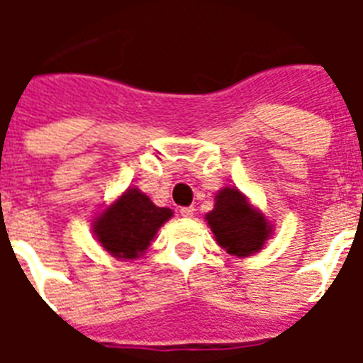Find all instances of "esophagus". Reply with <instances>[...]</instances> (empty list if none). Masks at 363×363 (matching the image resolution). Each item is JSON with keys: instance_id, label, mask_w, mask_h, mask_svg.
I'll use <instances>...</instances> for the list:
<instances>
[{"instance_id": "obj_1", "label": "esophagus", "mask_w": 363, "mask_h": 363, "mask_svg": "<svg viewBox=\"0 0 363 363\" xmlns=\"http://www.w3.org/2000/svg\"><path fill=\"white\" fill-rule=\"evenodd\" d=\"M181 215L184 216V218H190V216L196 215V209H194L192 205H190V207H182V209H181Z\"/></svg>"}]
</instances>
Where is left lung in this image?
Returning a JSON list of instances; mask_svg holds the SVG:
<instances>
[{
  "mask_svg": "<svg viewBox=\"0 0 363 363\" xmlns=\"http://www.w3.org/2000/svg\"><path fill=\"white\" fill-rule=\"evenodd\" d=\"M215 209L207 213V222L216 242L233 256H250L264 247L271 228L262 213L248 205L247 198L235 188H224L216 194Z\"/></svg>",
  "mask_w": 363,
  "mask_h": 363,
  "instance_id": "1",
  "label": "left lung"
}]
</instances>
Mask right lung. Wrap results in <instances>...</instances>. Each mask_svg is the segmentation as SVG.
Wrapping results in <instances>:
<instances>
[{
	"label": "right lung",
	"instance_id": "add662e5",
	"mask_svg": "<svg viewBox=\"0 0 363 363\" xmlns=\"http://www.w3.org/2000/svg\"><path fill=\"white\" fill-rule=\"evenodd\" d=\"M171 215V209L156 207L145 194L131 188L96 218L92 228L107 252L131 259L147 250L158 228Z\"/></svg>",
	"mask_w": 363,
	"mask_h": 363
}]
</instances>
